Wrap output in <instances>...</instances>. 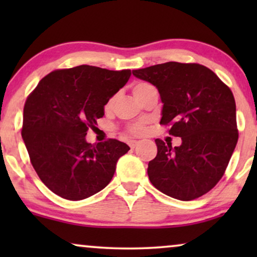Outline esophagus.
<instances>
[{
  "instance_id": "1",
  "label": "esophagus",
  "mask_w": 257,
  "mask_h": 257,
  "mask_svg": "<svg viewBox=\"0 0 257 257\" xmlns=\"http://www.w3.org/2000/svg\"><path fill=\"white\" fill-rule=\"evenodd\" d=\"M128 145H130V147H131V149L133 150V149H136V147L139 145V142H137V140H132V142L128 143Z\"/></svg>"
}]
</instances>
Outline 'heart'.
I'll return each mask as SVG.
<instances>
[{
	"mask_svg": "<svg viewBox=\"0 0 257 257\" xmlns=\"http://www.w3.org/2000/svg\"><path fill=\"white\" fill-rule=\"evenodd\" d=\"M154 90L156 89H154L151 84L146 83V82H139V83L135 84L132 87L133 94H135V97L139 101L142 100L147 93L151 92V91H154ZM113 101H114V98L113 97L110 98V99L107 100V103L105 104V110H110V108L112 107V105H113ZM145 130H146L145 124H143V122H137V124H132L128 126L127 132L132 136H140L145 132Z\"/></svg>",
	"mask_w": 257,
	"mask_h": 257,
	"instance_id": "obj_1",
	"label": "heart"
}]
</instances>
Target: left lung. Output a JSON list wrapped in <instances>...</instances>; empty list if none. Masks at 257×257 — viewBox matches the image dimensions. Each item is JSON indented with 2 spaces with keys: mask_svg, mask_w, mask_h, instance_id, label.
<instances>
[{
  "mask_svg": "<svg viewBox=\"0 0 257 257\" xmlns=\"http://www.w3.org/2000/svg\"><path fill=\"white\" fill-rule=\"evenodd\" d=\"M133 76L154 85L163 103L160 124L180 137L172 147L156 139L157 157L147 174L157 189L189 201L206 194L226 171L236 146V105L226 84L206 66L167 62L133 70Z\"/></svg>",
  "mask_w": 257,
  "mask_h": 257,
  "instance_id": "obj_1",
  "label": "left lung"
}]
</instances>
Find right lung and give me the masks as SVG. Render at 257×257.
I'll use <instances>...</instances> for the list:
<instances>
[{
	"label": "right lung",
	"mask_w": 257,
	"mask_h": 257,
	"mask_svg": "<svg viewBox=\"0 0 257 257\" xmlns=\"http://www.w3.org/2000/svg\"><path fill=\"white\" fill-rule=\"evenodd\" d=\"M131 70L91 65L56 70L28 97L22 138L42 182L63 199L78 201L100 192L130 147L115 139L87 143V130L104 106L127 83Z\"/></svg>",
	"instance_id": "obj_1"
}]
</instances>
